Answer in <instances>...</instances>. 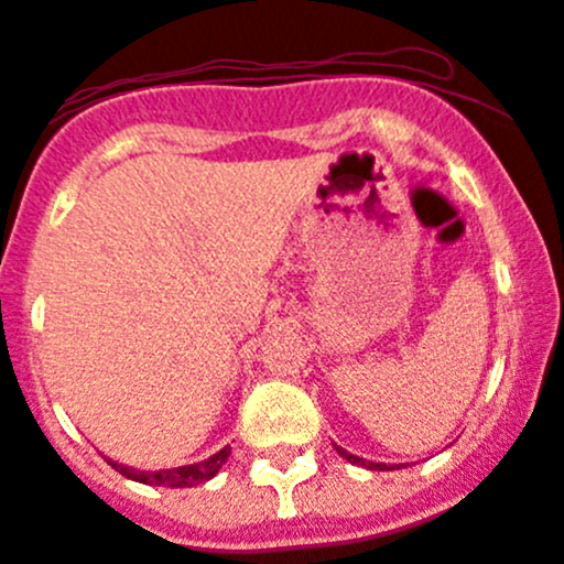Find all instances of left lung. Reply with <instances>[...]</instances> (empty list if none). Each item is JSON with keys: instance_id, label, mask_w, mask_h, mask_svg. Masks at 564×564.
Wrapping results in <instances>:
<instances>
[{"instance_id": "left-lung-1", "label": "left lung", "mask_w": 564, "mask_h": 564, "mask_svg": "<svg viewBox=\"0 0 564 564\" xmlns=\"http://www.w3.org/2000/svg\"><path fill=\"white\" fill-rule=\"evenodd\" d=\"M334 449H337V453L343 455L345 460L352 463V466H364V468H369V471H395V468H401L399 463H395V466H393V463H391V466H388V463H372V460H364V457L350 455L348 449H343V447H339V444H334Z\"/></svg>"}]
</instances>
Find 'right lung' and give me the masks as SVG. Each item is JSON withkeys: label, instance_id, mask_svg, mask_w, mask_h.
Listing matches in <instances>:
<instances>
[{"label": "right lung", "instance_id": "1", "mask_svg": "<svg viewBox=\"0 0 564 564\" xmlns=\"http://www.w3.org/2000/svg\"><path fill=\"white\" fill-rule=\"evenodd\" d=\"M232 447L219 449V453L206 457L200 463H189V466H178V468H163V471H141V468H131L126 463H117L107 457V463L115 471H120L126 479L141 481V485H152V487H197L203 481L214 479L219 474V468L225 466L227 457H230Z\"/></svg>", "mask_w": 564, "mask_h": 564}]
</instances>
